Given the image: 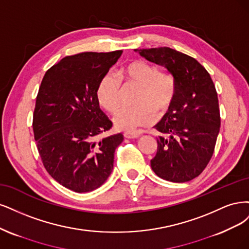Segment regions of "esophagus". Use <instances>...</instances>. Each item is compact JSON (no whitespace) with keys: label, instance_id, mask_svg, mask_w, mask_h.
I'll list each match as a JSON object with an SVG mask.
<instances>
[{"label":"esophagus","instance_id":"esophagus-1","mask_svg":"<svg viewBox=\"0 0 249 249\" xmlns=\"http://www.w3.org/2000/svg\"><path fill=\"white\" fill-rule=\"evenodd\" d=\"M123 134L126 139H138L141 135L139 132H134V131H126Z\"/></svg>","mask_w":249,"mask_h":249}]
</instances>
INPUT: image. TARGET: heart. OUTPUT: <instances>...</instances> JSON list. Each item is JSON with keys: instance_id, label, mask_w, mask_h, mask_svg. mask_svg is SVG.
I'll return each mask as SVG.
<instances>
[{"instance_id": "1", "label": "heart", "mask_w": 249, "mask_h": 249, "mask_svg": "<svg viewBox=\"0 0 249 249\" xmlns=\"http://www.w3.org/2000/svg\"><path fill=\"white\" fill-rule=\"evenodd\" d=\"M140 87L134 107H121L117 110L113 122L120 130L132 131L138 127L148 126L155 121V114L161 117L170 108L175 98L176 87L171 75L161 73L152 64L135 61L118 72L103 74L96 89V98L99 106L113 113L119 107L121 97V82Z\"/></svg>"}]
</instances>
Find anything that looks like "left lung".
Here are the masks:
<instances>
[{"instance_id": "obj_1", "label": "left lung", "mask_w": 249, "mask_h": 249, "mask_svg": "<svg viewBox=\"0 0 249 249\" xmlns=\"http://www.w3.org/2000/svg\"><path fill=\"white\" fill-rule=\"evenodd\" d=\"M173 75L176 93L167 113L155 125L157 153L151 167L161 179L183 183L200 175L213 155L220 128L217 92L204 66L170 47L135 50Z\"/></svg>"}]
</instances>
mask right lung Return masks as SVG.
<instances>
[{
    "label": "right lung",
    "mask_w": 249,
    "mask_h": 249,
    "mask_svg": "<svg viewBox=\"0 0 249 249\" xmlns=\"http://www.w3.org/2000/svg\"><path fill=\"white\" fill-rule=\"evenodd\" d=\"M122 53L68 55L45 72L39 88L33 130L40 157L55 181L79 194L107 181L124 140L121 133L98 139L113 123L96 98L100 78Z\"/></svg>",
    "instance_id": "add662e5"
}]
</instances>
